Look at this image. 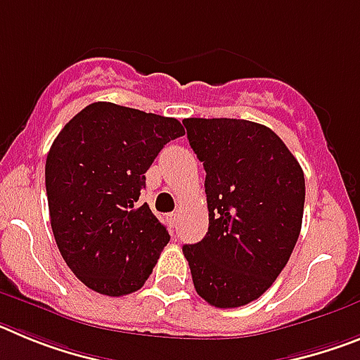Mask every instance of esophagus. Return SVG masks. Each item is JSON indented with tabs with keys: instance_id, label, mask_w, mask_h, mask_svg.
<instances>
[{
	"instance_id": "34e87169",
	"label": "esophagus",
	"mask_w": 360,
	"mask_h": 360,
	"mask_svg": "<svg viewBox=\"0 0 360 360\" xmlns=\"http://www.w3.org/2000/svg\"><path fill=\"white\" fill-rule=\"evenodd\" d=\"M167 221H169L171 227H174V225L178 224V212H171V214H167Z\"/></svg>"
}]
</instances>
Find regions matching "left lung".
<instances>
[{"label": "left lung", "mask_w": 360, "mask_h": 360, "mask_svg": "<svg viewBox=\"0 0 360 360\" xmlns=\"http://www.w3.org/2000/svg\"><path fill=\"white\" fill-rule=\"evenodd\" d=\"M205 169L209 231L184 245L200 297L216 308L249 304L272 287L295 247L304 174L285 142L263 124L186 119Z\"/></svg>", "instance_id": "8db88e82"}]
</instances>
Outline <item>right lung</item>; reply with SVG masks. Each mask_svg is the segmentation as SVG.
I'll return each instance as SVG.
<instances>
[{"label":"right lung","instance_id":"right-lung-1","mask_svg":"<svg viewBox=\"0 0 360 360\" xmlns=\"http://www.w3.org/2000/svg\"><path fill=\"white\" fill-rule=\"evenodd\" d=\"M182 135L171 117L94 103L53 141L44 167L53 238L91 290L131 294L157 265L169 232L139 196L160 149Z\"/></svg>","mask_w":360,"mask_h":360}]
</instances>
